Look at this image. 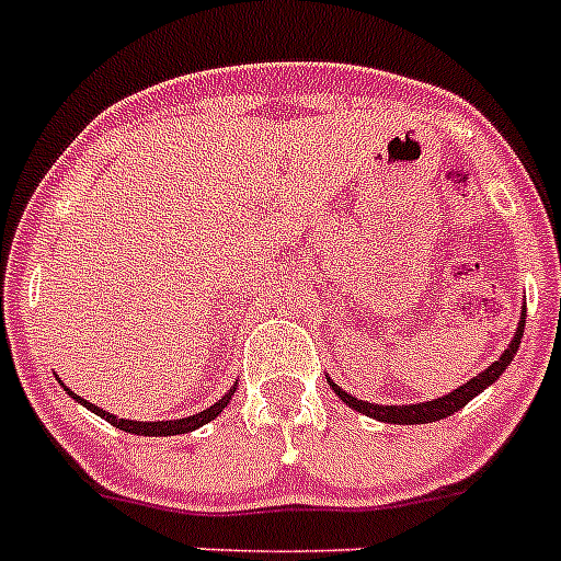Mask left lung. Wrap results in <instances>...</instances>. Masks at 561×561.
<instances>
[{
    "instance_id": "obj_1",
    "label": "left lung",
    "mask_w": 561,
    "mask_h": 561,
    "mask_svg": "<svg viewBox=\"0 0 561 561\" xmlns=\"http://www.w3.org/2000/svg\"><path fill=\"white\" fill-rule=\"evenodd\" d=\"M523 327H526V312L520 316V327H517L515 337H512V343L506 345V352L501 354L499 359H495L490 368L481 370L479 376H473V379L468 381V385L457 387L454 392H448V396H443V399H434V401H426V404H412V407H381V404H368V401H357L354 396H348L345 390H340L334 381H329L332 385V390L337 392V399L345 401V404L352 407V410L363 412V415H370L376 417V421H385V423H404V426H410V423H434V421H443V417L454 415L457 410H462L465 404H468L473 396H479L484 387L493 385L495 379H499L501 374L506 370V365L512 363V357L517 354V348H520V337H523Z\"/></svg>"
}]
</instances>
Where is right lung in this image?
<instances>
[{
	"label": "right lung",
	"instance_id": "1",
	"mask_svg": "<svg viewBox=\"0 0 561 561\" xmlns=\"http://www.w3.org/2000/svg\"><path fill=\"white\" fill-rule=\"evenodd\" d=\"M68 390V387H66ZM232 392L234 390H229L227 396H224L221 401H216V404L209 407V410H204V412H198V415H191V417H180V421H154V423H140V421H124V417H115V415H110V412H104V410H99L96 404H91V401H85V399H80V396H77V392H71L68 390V396H71V399H77L80 401V404H85L88 410H93L96 412V415H102L104 421L107 423H113L115 428H122V432H133V434H149V437H171V434H187V432H193V428H198V426H204V423H209L213 421V417L218 415V412L224 410V407L229 404V399H232Z\"/></svg>",
	"mask_w": 561,
	"mask_h": 561
}]
</instances>
